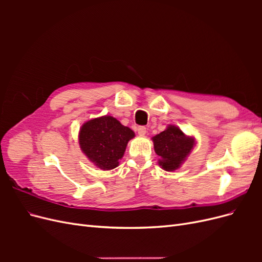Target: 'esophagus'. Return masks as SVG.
<instances>
[{"mask_svg":"<svg viewBox=\"0 0 262 262\" xmlns=\"http://www.w3.org/2000/svg\"><path fill=\"white\" fill-rule=\"evenodd\" d=\"M138 133H139V136H141V137H144L145 134H146V128L145 126H139L138 128Z\"/></svg>","mask_w":262,"mask_h":262,"instance_id":"esophagus-1","label":"esophagus"}]
</instances>
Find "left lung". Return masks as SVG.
<instances>
[{
	"instance_id": "left-lung-1",
	"label": "left lung",
	"mask_w": 262,
	"mask_h": 262,
	"mask_svg": "<svg viewBox=\"0 0 262 262\" xmlns=\"http://www.w3.org/2000/svg\"><path fill=\"white\" fill-rule=\"evenodd\" d=\"M152 140L155 153L161 157L158 164L166 171L178 169L194 145V139L187 137L176 125H168Z\"/></svg>"
}]
</instances>
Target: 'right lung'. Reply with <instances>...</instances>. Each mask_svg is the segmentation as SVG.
<instances>
[{
  "label": "right lung",
  "mask_w": 262,
  "mask_h": 262,
  "mask_svg": "<svg viewBox=\"0 0 262 262\" xmlns=\"http://www.w3.org/2000/svg\"><path fill=\"white\" fill-rule=\"evenodd\" d=\"M134 132L122 125L116 118L104 116L85 122L78 134L83 153L98 168H116Z\"/></svg>",
  "instance_id": "1"
}]
</instances>
